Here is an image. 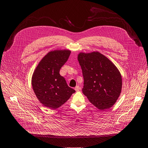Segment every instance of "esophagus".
I'll return each mask as SVG.
<instances>
[{
	"instance_id": "1",
	"label": "esophagus",
	"mask_w": 148,
	"mask_h": 148,
	"mask_svg": "<svg viewBox=\"0 0 148 148\" xmlns=\"http://www.w3.org/2000/svg\"><path fill=\"white\" fill-rule=\"evenodd\" d=\"M74 89L75 90V91H79L80 89H81V88L79 86H77L75 88H74Z\"/></svg>"
}]
</instances>
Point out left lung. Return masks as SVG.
<instances>
[{"label": "left lung", "instance_id": "1", "mask_svg": "<svg viewBox=\"0 0 148 148\" xmlns=\"http://www.w3.org/2000/svg\"><path fill=\"white\" fill-rule=\"evenodd\" d=\"M78 60L84 79L83 94L99 110L112 107L122 89V77L118 69L98 51L80 53Z\"/></svg>", "mask_w": 148, "mask_h": 148}]
</instances>
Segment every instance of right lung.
<instances>
[{"mask_svg": "<svg viewBox=\"0 0 148 148\" xmlns=\"http://www.w3.org/2000/svg\"><path fill=\"white\" fill-rule=\"evenodd\" d=\"M68 50L50 51L36 66L32 78L35 94L44 106L56 109L66 103L75 90L69 87L60 69L68 60Z\"/></svg>", "mask_w": 148, "mask_h": 148, "instance_id": "obj_1", "label": "right lung"}]
</instances>
